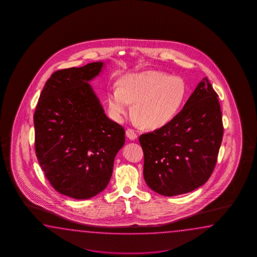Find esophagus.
<instances>
[{"instance_id":"esophagus-1","label":"esophagus","mask_w":257,"mask_h":257,"mask_svg":"<svg viewBox=\"0 0 257 257\" xmlns=\"http://www.w3.org/2000/svg\"><path fill=\"white\" fill-rule=\"evenodd\" d=\"M126 135L131 141H134V140H136L137 138H138L136 131H134V130H132V128H127V130H126Z\"/></svg>"}]
</instances>
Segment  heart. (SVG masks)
<instances>
[{"instance_id": "b5f03b06", "label": "heart", "mask_w": 257, "mask_h": 257, "mask_svg": "<svg viewBox=\"0 0 257 257\" xmlns=\"http://www.w3.org/2000/svg\"><path fill=\"white\" fill-rule=\"evenodd\" d=\"M186 96L185 82L158 71L127 74L120 88L108 95V106L116 120H122L134 103L133 115L142 126L158 128L169 123L181 109Z\"/></svg>"}]
</instances>
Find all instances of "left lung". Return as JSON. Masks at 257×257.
Masks as SVG:
<instances>
[{
    "label": "left lung",
    "mask_w": 257,
    "mask_h": 257,
    "mask_svg": "<svg viewBox=\"0 0 257 257\" xmlns=\"http://www.w3.org/2000/svg\"><path fill=\"white\" fill-rule=\"evenodd\" d=\"M222 136L218 94L204 78L169 123L139 138L149 187L173 197L204 185L217 164Z\"/></svg>",
    "instance_id": "1"
}]
</instances>
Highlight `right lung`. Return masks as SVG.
I'll return each mask as SVG.
<instances>
[{
  "label": "right lung",
  "instance_id": "1",
  "mask_svg": "<svg viewBox=\"0 0 257 257\" xmlns=\"http://www.w3.org/2000/svg\"><path fill=\"white\" fill-rule=\"evenodd\" d=\"M102 67L93 62L55 71L34 113L39 165L56 191L75 199L104 190L125 144V130L105 115L88 83Z\"/></svg>",
  "mask_w": 257,
  "mask_h": 257
}]
</instances>
